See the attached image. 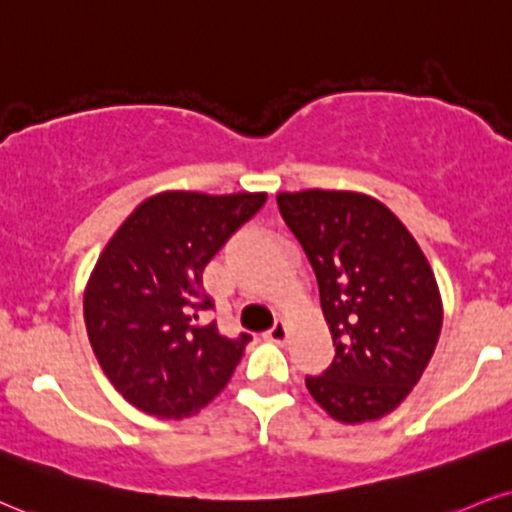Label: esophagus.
<instances>
[{
  "instance_id": "1",
  "label": "esophagus",
  "mask_w": 512,
  "mask_h": 512,
  "mask_svg": "<svg viewBox=\"0 0 512 512\" xmlns=\"http://www.w3.org/2000/svg\"><path fill=\"white\" fill-rule=\"evenodd\" d=\"M267 338H269V341H274V343H283V341H286V338H288V326H286V322H283V319H276L272 329L267 331Z\"/></svg>"
}]
</instances>
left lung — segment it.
<instances>
[{"mask_svg": "<svg viewBox=\"0 0 512 512\" xmlns=\"http://www.w3.org/2000/svg\"><path fill=\"white\" fill-rule=\"evenodd\" d=\"M281 217L319 283L334 362L307 391L338 422L396 410L439 343V283L412 233L384 202L355 190L279 193Z\"/></svg>", "mask_w": 512, "mask_h": 512, "instance_id": "obj_1", "label": "left lung"}]
</instances>
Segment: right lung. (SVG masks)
I'll list each match as a JSON object with an SVG mask.
<instances>
[{"mask_svg": "<svg viewBox=\"0 0 512 512\" xmlns=\"http://www.w3.org/2000/svg\"><path fill=\"white\" fill-rule=\"evenodd\" d=\"M267 193L164 190L104 245L83 293L90 346L114 389L155 417L195 415L229 384L250 334L205 322L202 272Z\"/></svg>", "mask_w": 512, "mask_h": 512, "instance_id": "add662e5", "label": "right lung"}]
</instances>
